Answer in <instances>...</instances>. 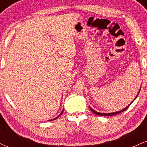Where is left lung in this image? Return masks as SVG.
<instances>
[{
  "mask_svg": "<svg viewBox=\"0 0 147 147\" xmlns=\"http://www.w3.org/2000/svg\"><path fill=\"white\" fill-rule=\"evenodd\" d=\"M140 89H141V87H140ZM140 90H139V92H138V93L137 94V95H136V97H135V99H133V100L132 101V102L131 103H133V101L135 100V99H136V98H137V97H138V95H139V92H140ZM131 104H129V105H128L127 106H126V108H124V109H122V110H121V111H117V112H114V113H99V112H97V111H95V110H93V109H92V108L90 107V106H89V108H90V109L91 111H92V113H94L95 114H96V115H101V116H112V115H116V114H118V113H122V112H124V111H126V109H128V108L129 107V106L131 105Z\"/></svg>",
  "mask_w": 147,
  "mask_h": 147,
  "instance_id": "8db88e82",
  "label": "left lung"
}]
</instances>
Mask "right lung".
<instances>
[{
    "label": "right lung",
    "mask_w": 147,
    "mask_h": 147,
    "mask_svg": "<svg viewBox=\"0 0 147 147\" xmlns=\"http://www.w3.org/2000/svg\"><path fill=\"white\" fill-rule=\"evenodd\" d=\"M63 111H61V113H60L59 115H58V116H57V117L54 118V119H50V121H52V120H55V119H57V118H58L59 117V116L61 115L62 113H63Z\"/></svg>",
    "instance_id": "obj_1"
}]
</instances>
